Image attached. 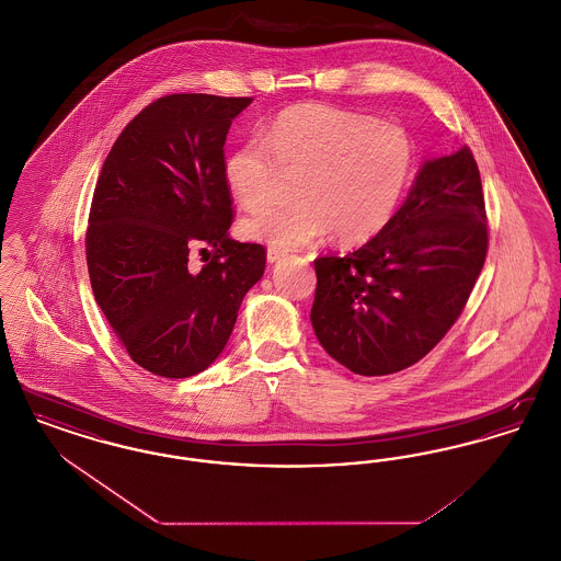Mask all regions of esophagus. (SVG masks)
<instances>
[{"mask_svg": "<svg viewBox=\"0 0 561 561\" xmlns=\"http://www.w3.org/2000/svg\"><path fill=\"white\" fill-rule=\"evenodd\" d=\"M286 256V252L284 250H279V248H268L267 250V263H277V261H282Z\"/></svg>", "mask_w": 561, "mask_h": 561, "instance_id": "34e87169", "label": "esophagus"}]
</instances>
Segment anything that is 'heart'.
<instances>
[{"label":"heart","instance_id":"1","mask_svg":"<svg viewBox=\"0 0 561 561\" xmlns=\"http://www.w3.org/2000/svg\"><path fill=\"white\" fill-rule=\"evenodd\" d=\"M414 140L396 124L328 105L282 111L263 138L227 156L222 174L243 208H261L298 176L296 199L252 214L241 231L279 250L321 240L376 238L393 218L414 174Z\"/></svg>","mask_w":561,"mask_h":561}]
</instances>
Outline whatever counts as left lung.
<instances>
[{
  "label": "left lung",
  "mask_w": 561,
  "mask_h": 561,
  "mask_svg": "<svg viewBox=\"0 0 561 561\" xmlns=\"http://www.w3.org/2000/svg\"><path fill=\"white\" fill-rule=\"evenodd\" d=\"M488 252L469 147L427 160L389 225L359 250L316 259L311 323L351 373L385 376L423 359L462 313Z\"/></svg>",
  "instance_id": "1"
}]
</instances>
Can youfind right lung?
<instances>
[{"instance_id":"1","label":"right lung","mask_w":561,"mask_h":561,"mask_svg":"<svg viewBox=\"0 0 561 561\" xmlns=\"http://www.w3.org/2000/svg\"><path fill=\"white\" fill-rule=\"evenodd\" d=\"M252 99L170 94L117 136L85 233L92 293L134 362L163 378L206 370L222 353L245 293L263 277L261 243L229 238L225 140ZM214 259L197 274L187 250Z\"/></svg>"}]
</instances>
